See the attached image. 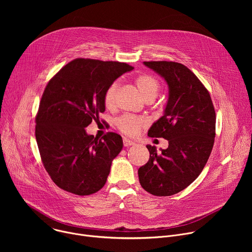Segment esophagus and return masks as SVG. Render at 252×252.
Wrapping results in <instances>:
<instances>
[{"label":"esophagus","instance_id":"34e87169","mask_svg":"<svg viewBox=\"0 0 252 252\" xmlns=\"http://www.w3.org/2000/svg\"><path fill=\"white\" fill-rule=\"evenodd\" d=\"M124 146L126 147V148H128V147H130V146H134L135 143L132 141V140H130V139H128V138H124Z\"/></svg>","mask_w":252,"mask_h":252}]
</instances>
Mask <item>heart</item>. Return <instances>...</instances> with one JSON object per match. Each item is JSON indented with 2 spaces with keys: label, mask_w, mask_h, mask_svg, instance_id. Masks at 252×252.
Wrapping results in <instances>:
<instances>
[{
  "label": "heart",
  "mask_w": 252,
  "mask_h": 252,
  "mask_svg": "<svg viewBox=\"0 0 252 252\" xmlns=\"http://www.w3.org/2000/svg\"><path fill=\"white\" fill-rule=\"evenodd\" d=\"M135 86L140 95L146 101H149V100L153 101L158 94V92L160 89L159 82L155 77L150 75H142L137 77L135 79ZM118 89H119V84L118 82H115L105 91L104 96H103V102L107 109H112V107H114ZM145 125H146L145 120H142L141 118H138L135 116H131V115H124L116 121L117 127L123 133L130 136L137 135L141 127Z\"/></svg>",
  "instance_id": "obj_1"
}]
</instances>
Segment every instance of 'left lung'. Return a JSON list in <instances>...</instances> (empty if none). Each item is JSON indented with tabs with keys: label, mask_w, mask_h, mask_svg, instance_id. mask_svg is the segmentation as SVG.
<instances>
[{
	"label": "left lung",
	"mask_w": 252,
	"mask_h": 252,
	"mask_svg": "<svg viewBox=\"0 0 252 252\" xmlns=\"http://www.w3.org/2000/svg\"><path fill=\"white\" fill-rule=\"evenodd\" d=\"M167 84L163 116L149 136L168 140L166 150L148 145L149 161L138 168L142 189L157 196L184 190L202 171L215 136V112L208 91L186 65L174 62H143Z\"/></svg>",
	"instance_id": "1"
}]
</instances>
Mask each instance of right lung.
<instances>
[{
	"mask_svg": "<svg viewBox=\"0 0 252 252\" xmlns=\"http://www.w3.org/2000/svg\"><path fill=\"white\" fill-rule=\"evenodd\" d=\"M133 67L125 63L76 59L47 85L35 118V139L44 166L62 189L78 195L98 191L106 183L123 138H101L86 127L105 111L104 93Z\"/></svg>",
	"mask_w": 252,
	"mask_h": 252,
	"instance_id": "add662e5",
	"label": "right lung"
}]
</instances>
